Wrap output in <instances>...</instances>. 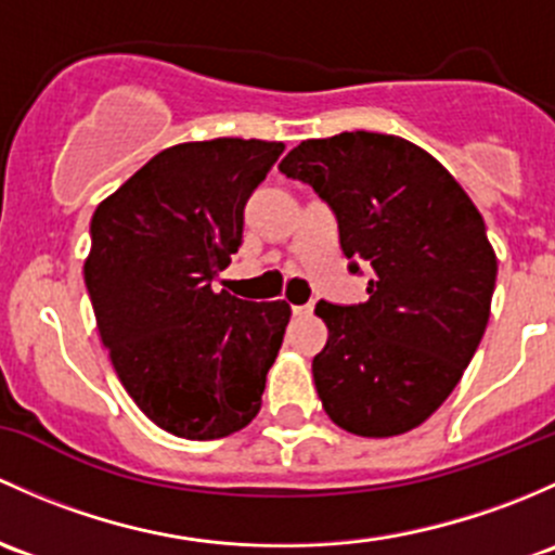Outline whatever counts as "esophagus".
Masks as SVG:
<instances>
[{
    "mask_svg": "<svg viewBox=\"0 0 555 555\" xmlns=\"http://www.w3.org/2000/svg\"><path fill=\"white\" fill-rule=\"evenodd\" d=\"M315 312V301H307V305L294 307V315H312Z\"/></svg>",
    "mask_w": 555,
    "mask_h": 555,
    "instance_id": "esophagus-1",
    "label": "esophagus"
}]
</instances>
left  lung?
<instances>
[{
  "label": "left lung",
  "mask_w": 555,
  "mask_h": 555,
  "mask_svg": "<svg viewBox=\"0 0 555 555\" xmlns=\"http://www.w3.org/2000/svg\"><path fill=\"white\" fill-rule=\"evenodd\" d=\"M280 173L310 184L339 221L369 301H318L328 341L312 361L325 414L390 438L438 409L487 331L496 256L481 214L433 154L398 135L339 133L294 146Z\"/></svg>",
  "instance_id": "1"
}]
</instances>
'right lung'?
Here are the masks:
<instances>
[{
  "instance_id": "right-lung-1",
  "label": "right lung",
  "mask_w": 555,
  "mask_h": 555,
  "mask_svg": "<svg viewBox=\"0 0 555 555\" xmlns=\"http://www.w3.org/2000/svg\"><path fill=\"white\" fill-rule=\"evenodd\" d=\"M280 141L214 139L154 154L90 221L85 285L119 382L163 430L214 441L261 409L291 307L214 291Z\"/></svg>"
}]
</instances>
